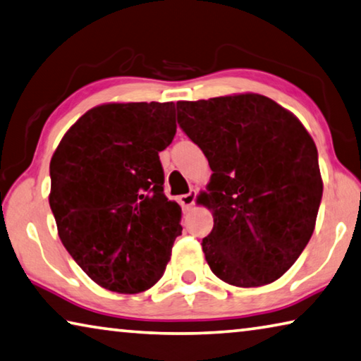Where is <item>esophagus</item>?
<instances>
[{
  "mask_svg": "<svg viewBox=\"0 0 361 361\" xmlns=\"http://www.w3.org/2000/svg\"><path fill=\"white\" fill-rule=\"evenodd\" d=\"M194 199H196V191H190L188 194H183V196H180V202L183 207L190 209L194 204Z\"/></svg>",
  "mask_w": 361,
  "mask_h": 361,
  "instance_id": "34e87169",
  "label": "esophagus"
}]
</instances>
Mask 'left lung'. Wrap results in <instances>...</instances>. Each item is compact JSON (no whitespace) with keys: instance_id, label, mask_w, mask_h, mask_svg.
I'll list each match as a JSON object with an SVG mask.
<instances>
[{"instance_id":"8db88e82","label":"left lung","mask_w":361,"mask_h":361,"mask_svg":"<svg viewBox=\"0 0 361 361\" xmlns=\"http://www.w3.org/2000/svg\"><path fill=\"white\" fill-rule=\"evenodd\" d=\"M178 123L214 173L197 202L212 273L238 288L281 278L310 241L323 196L318 151L293 112L257 93L178 101Z\"/></svg>"}]
</instances>
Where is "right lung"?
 Segmentation results:
<instances>
[{
  "instance_id": "obj_1",
  "label": "right lung",
  "mask_w": 361,
  "mask_h": 361,
  "mask_svg": "<svg viewBox=\"0 0 361 361\" xmlns=\"http://www.w3.org/2000/svg\"><path fill=\"white\" fill-rule=\"evenodd\" d=\"M173 102H107L85 112L51 157L49 205L62 244L101 288L156 284L181 234L159 152L176 133Z\"/></svg>"
}]
</instances>
